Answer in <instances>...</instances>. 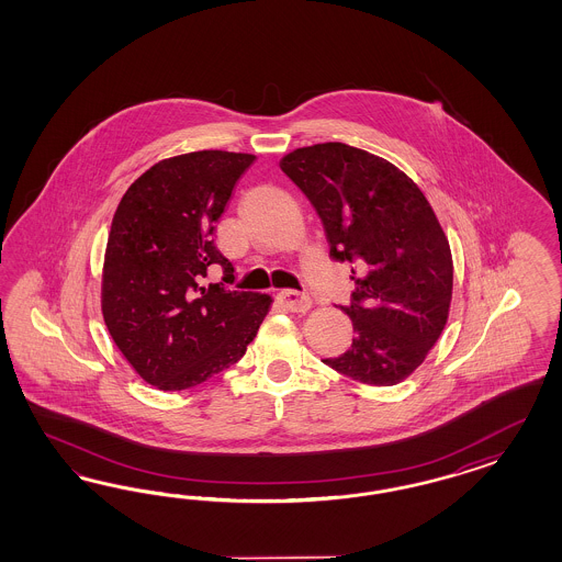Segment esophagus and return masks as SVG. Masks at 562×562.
Returning a JSON list of instances; mask_svg holds the SVG:
<instances>
[{"mask_svg": "<svg viewBox=\"0 0 562 562\" xmlns=\"http://www.w3.org/2000/svg\"><path fill=\"white\" fill-rule=\"evenodd\" d=\"M280 301L294 313H305L311 308V296L301 290H282Z\"/></svg>", "mask_w": 562, "mask_h": 562, "instance_id": "esophagus-1", "label": "esophagus"}]
</instances>
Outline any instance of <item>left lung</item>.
Listing matches in <instances>:
<instances>
[{
    "label": "left lung",
    "mask_w": 562,
    "mask_h": 562,
    "mask_svg": "<svg viewBox=\"0 0 562 562\" xmlns=\"http://www.w3.org/2000/svg\"><path fill=\"white\" fill-rule=\"evenodd\" d=\"M280 169L324 224L334 261L352 266V346L324 358L367 385H395L414 373L449 317L453 259L425 193L385 158L327 142L299 148Z\"/></svg>",
    "instance_id": "left-lung-1"
}]
</instances>
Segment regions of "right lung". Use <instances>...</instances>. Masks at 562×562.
Here are the masks:
<instances>
[{
  "label": "right lung",
  "instance_id": "add662e5",
  "mask_svg": "<svg viewBox=\"0 0 562 562\" xmlns=\"http://www.w3.org/2000/svg\"><path fill=\"white\" fill-rule=\"evenodd\" d=\"M254 154H181L137 177L113 216L102 268V317L121 355L162 392H183L235 364L272 299L202 286L212 266L233 282L216 222Z\"/></svg>",
  "mask_w": 562,
  "mask_h": 562
}]
</instances>
